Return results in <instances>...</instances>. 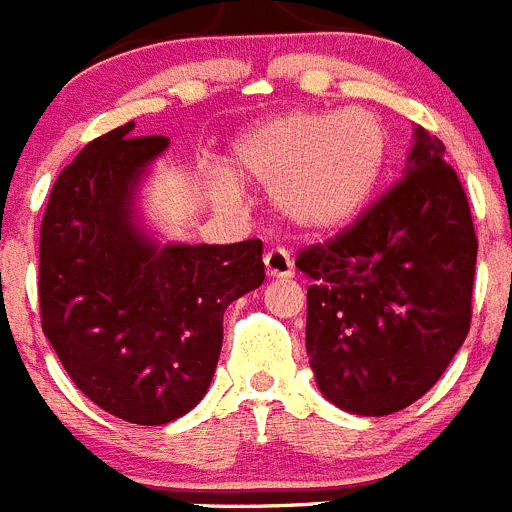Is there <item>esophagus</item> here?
Listing matches in <instances>:
<instances>
[{
	"label": "esophagus",
	"instance_id": "34e87169",
	"mask_svg": "<svg viewBox=\"0 0 512 512\" xmlns=\"http://www.w3.org/2000/svg\"><path fill=\"white\" fill-rule=\"evenodd\" d=\"M265 273L268 278H291L293 275V257L286 250H270L265 255Z\"/></svg>",
	"mask_w": 512,
	"mask_h": 512
}]
</instances>
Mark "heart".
<instances>
[{
  "label": "heart",
  "mask_w": 512,
  "mask_h": 512,
  "mask_svg": "<svg viewBox=\"0 0 512 512\" xmlns=\"http://www.w3.org/2000/svg\"><path fill=\"white\" fill-rule=\"evenodd\" d=\"M389 151V128L373 110H293L244 131L231 159L242 180L270 190L275 213L291 229L324 237L368 206ZM216 185L224 198H239L229 172Z\"/></svg>",
  "instance_id": "heart-1"
}]
</instances>
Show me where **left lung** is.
Segmentation results:
<instances>
[{
	"label": "left lung",
	"mask_w": 512,
	"mask_h": 512,
	"mask_svg": "<svg viewBox=\"0 0 512 512\" xmlns=\"http://www.w3.org/2000/svg\"><path fill=\"white\" fill-rule=\"evenodd\" d=\"M443 141L415 126L404 177L350 229L296 257L319 391L353 415L410 407L471 322L477 234Z\"/></svg>",
	"instance_id": "obj_1"
}]
</instances>
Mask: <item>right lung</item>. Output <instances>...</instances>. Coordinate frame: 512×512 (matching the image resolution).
I'll return each instance as SVG.
<instances>
[{
  "mask_svg": "<svg viewBox=\"0 0 512 512\" xmlns=\"http://www.w3.org/2000/svg\"><path fill=\"white\" fill-rule=\"evenodd\" d=\"M133 121L53 182L41 226V324L84 397L136 425L188 415L208 391L224 311L265 281L262 242L159 244L136 193L170 139Z\"/></svg>",
  "mask_w": 512,
  "mask_h": 512,
  "instance_id": "add662e5",
  "label": "right lung"
}]
</instances>
